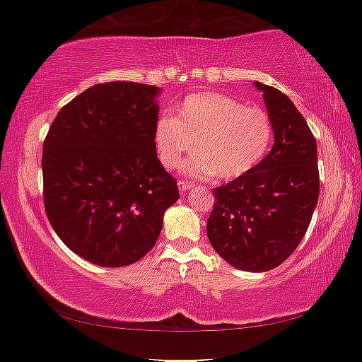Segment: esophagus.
<instances>
[{
	"label": "esophagus",
	"instance_id": "obj_1",
	"mask_svg": "<svg viewBox=\"0 0 362 362\" xmlns=\"http://www.w3.org/2000/svg\"><path fill=\"white\" fill-rule=\"evenodd\" d=\"M192 187H193V183H192V182H188V180H185V182L180 180V182H179V190H180L182 193L188 192V190H190Z\"/></svg>",
	"mask_w": 362,
	"mask_h": 362
}]
</instances>
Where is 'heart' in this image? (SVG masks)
<instances>
[{
    "mask_svg": "<svg viewBox=\"0 0 362 362\" xmlns=\"http://www.w3.org/2000/svg\"><path fill=\"white\" fill-rule=\"evenodd\" d=\"M276 129L271 115L259 106L218 91L187 96L175 116H162L156 126V147L167 169L182 157L198 154L183 164V174L195 179L218 177L236 180L251 174L271 151Z\"/></svg>",
    "mask_w": 362,
    "mask_h": 362,
    "instance_id": "b5f03b06",
    "label": "heart"
}]
</instances>
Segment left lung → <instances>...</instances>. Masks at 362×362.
I'll return each instance as SVG.
<instances>
[{
	"label": "left lung",
	"instance_id": "obj_1",
	"mask_svg": "<svg viewBox=\"0 0 362 362\" xmlns=\"http://www.w3.org/2000/svg\"><path fill=\"white\" fill-rule=\"evenodd\" d=\"M274 121L276 142L251 174L213 190L206 221L211 246L233 267L266 272L292 254L318 202L317 141L287 95L256 81Z\"/></svg>",
	"mask_w": 362,
	"mask_h": 362
}]
</instances>
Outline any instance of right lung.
<instances>
[{
    "instance_id": "right-lung-1",
    "label": "right lung",
    "mask_w": 362,
    "mask_h": 362,
    "mask_svg": "<svg viewBox=\"0 0 362 362\" xmlns=\"http://www.w3.org/2000/svg\"><path fill=\"white\" fill-rule=\"evenodd\" d=\"M159 91L136 81L90 86L60 108L44 139L45 215L65 246L96 266L144 257L179 200L157 159Z\"/></svg>"
}]
</instances>
